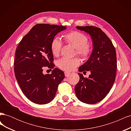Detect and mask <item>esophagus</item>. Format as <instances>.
Masks as SVG:
<instances>
[{
  "instance_id": "1",
  "label": "esophagus",
  "mask_w": 131,
  "mask_h": 131,
  "mask_svg": "<svg viewBox=\"0 0 131 131\" xmlns=\"http://www.w3.org/2000/svg\"><path fill=\"white\" fill-rule=\"evenodd\" d=\"M70 74V73L69 72H64V75H65V77H67L69 76V75Z\"/></svg>"
}]
</instances>
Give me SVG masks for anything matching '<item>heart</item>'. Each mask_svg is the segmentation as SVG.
I'll return each instance as SVG.
<instances>
[{
  "label": "heart",
  "instance_id": "1",
  "mask_svg": "<svg viewBox=\"0 0 131 131\" xmlns=\"http://www.w3.org/2000/svg\"><path fill=\"white\" fill-rule=\"evenodd\" d=\"M65 41L76 49L77 53L83 58H88L91 53V47L88 43V38L85 34L78 31H73L64 35ZM62 43L57 38H54L51 44V51L53 56H58L60 53ZM80 63L78 58H62L58 61V67L66 72L74 70Z\"/></svg>",
  "mask_w": 131,
  "mask_h": 131
}]
</instances>
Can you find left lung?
<instances>
[{"instance_id":"8db88e82","label":"left lung","mask_w":131,"mask_h":131,"mask_svg":"<svg viewBox=\"0 0 131 131\" xmlns=\"http://www.w3.org/2000/svg\"><path fill=\"white\" fill-rule=\"evenodd\" d=\"M76 28L90 35L93 41V50L88 60L79 69L80 72L90 71L91 74L87 78L78 73L80 79L75 87V92L81 102L95 104L105 98L115 80L116 51L112 41L100 28L94 26Z\"/></svg>"}]
</instances>
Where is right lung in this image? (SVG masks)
Masks as SVG:
<instances>
[{
	"label": "right lung",
	"mask_w": 131,
	"mask_h": 131,
	"mask_svg": "<svg viewBox=\"0 0 131 131\" xmlns=\"http://www.w3.org/2000/svg\"><path fill=\"white\" fill-rule=\"evenodd\" d=\"M66 29L63 26L37 24L22 38L16 50V79L23 94L34 103L45 104L52 101L64 78L63 71L53 69L51 44L54 37ZM45 66L54 69L51 74H43Z\"/></svg>",
	"instance_id": "add662e5"
}]
</instances>
